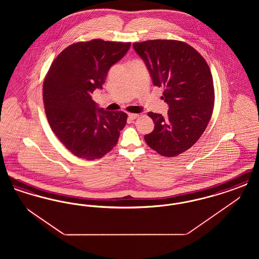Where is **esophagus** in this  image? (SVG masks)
Here are the masks:
<instances>
[{
  "label": "esophagus",
  "mask_w": 259,
  "mask_h": 259,
  "mask_svg": "<svg viewBox=\"0 0 259 259\" xmlns=\"http://www.w3.org/2000/svg\"><path fill=\"white\" fill-rule=\"evenodd\" d=\"M139 116H140V114H138V113H128V118L130 120H134L136 118H138Z\"/></svg>",
  "instance_id": "1"
}]
</instances>
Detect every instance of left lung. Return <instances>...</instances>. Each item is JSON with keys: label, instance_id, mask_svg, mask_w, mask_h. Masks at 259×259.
Listing matches in <instances>:
<instances>
[{"label": "left lung", "instance_id": "left-lung-1", "mask_svg": "<svg viewBox=\"0 0 259 259\" xmlns=\"http://www.w3.org/2000/svg\"><path fill=\"white\" fill-rule=\"evenodd\" d=\"M155 87H163L167 116L149 111L154 130L145 141L163 156L174 157L191 148L209 123L214 103L212 75L203 56L186 42L152 39L134 42Z\"/></svg>", "mask_w": 259, "mask_h": 259}]
</instances>
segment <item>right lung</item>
<instances>
[{
  "label": "right lung",
  "instance_id": "1",
  "mask_svg": "<svg viewBox=\"0 0 259 259\" xmlns=\"http://www.w3.org/2000/svg\"><path fill=\"white\" fill-rule=\"evenodd\" d=\"M130 47L99 38L80 41L66 48L50 66L42 87L48 121L76 157L99 159L117 144L127 114L99 109L91 94L102 88L110 68Z\"/></svg>",
  "mask_w": 259,
  "mask_h": 259
}]
</instances>
